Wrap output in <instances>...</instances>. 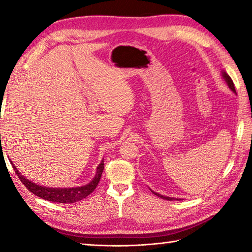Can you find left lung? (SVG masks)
<instances>
[{
    "label": "left lung",
    "instance_id": "1",
    "mask_svg": "<svg viewBox=\"0 0 252 252\" xmlns=\"http://www.w3.org/2000/svg\"><path fill=\"white\" fill-rule=\"evenodd\" d=\"M223 78H224V80H225V82L228 83V85H229V88L231 89V90L233 91V92H236V89H234V84H233V81L231 80V78H230V76L225 73H223ZM153 193H155L157 197H159V198H161V199H164V200H169V201H172V200H180V199H174V198H171V197H164V195H162V194H159V193H157V192H155V191H152Z\"/></svg>",
    "mask_w": 252,
    "mask_h": 252
}]
</instances>
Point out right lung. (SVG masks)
Returning <instances> with one entry per match:
<instances>
[{
    "label": "right lung",
    "mask_w": 252,
    "mask_h": 252,
    "mask_svg": "<svg viewBox=\"0 0 252 252\" xmlns=\"http://www.w3.org/2000/svg\"><path fill=\"white\" fill-rule=\"evenodd\" d=\"M11 164L14 169L16 176L19 177L20 181L23 183L29 191H31L33 194L37 195V197H40L44 200H48V201L59 202V203H73L76 201H80V200H82L84 198H87L89 194L94 191L96 186L99 185L102 172H103V169H104V162L102 161L96 169V174L94 179H93L90 183H88V185H85L83 187L48 188V187H42V186L36 185V183L29 181L28 179H25L22 174L18 171V169L14 167L13 163Z\"/></svg>",
    "instance_id": "right-lung-1"
}]
</instances>
